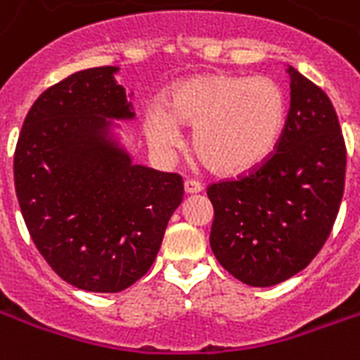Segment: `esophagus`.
Wrapping results in <instances>:
<instances>
[{
  "instance_id": "obj_1",
  "label": "esophagus",
  "mask_w": 360,
  "mask_h": 360,
  "mask_svg": "<svg viewBox=\"0 0 360 360\" xmlns=\"http://www.w3.org/2000/svg\"><path fill=\"white\" fill-rule=\"evenodd\" d=\"M202 191V185L195 179H187L185 181V193L187 195H196V193H200Z\"/></svg>"
}]
</instances>
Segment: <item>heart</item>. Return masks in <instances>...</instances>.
<instances>
[{
  "label": "heart",
  "mask_w": 360,
  "mask_h": 360,
  "mask_svg": "<svg viewBox=\"0 0 360 360\" xmlns=\"http://www.w3.org/2000/svg\"><path fill=\"white\" fill-rule=\"evenodd\" d=\"M287 119L283 89L270 77L204 73L175 82L164 105L142 117L150 146L172 154L183 144L181 127H195L193 146L212 169L250 172L270 156Z\"/></svg>",
  "instance_id": "heart-1"
}]
</instances>
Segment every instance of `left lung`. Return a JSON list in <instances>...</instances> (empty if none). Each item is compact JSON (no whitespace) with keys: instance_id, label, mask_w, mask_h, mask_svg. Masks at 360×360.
Returning <instances> with one entry per match:
<instances>
[{"instance_id":"8db88e82","label":"left lung","mask_w":360,"mask_h":360,"mask_svg":"<svg viewBox=\"0 0 360 360\" xmlns=\"http://www.w3.org/2000/svg\"><path fill=\"white\" fill-rule=\"evenodd\" d=\"M291 105L276 152L247 175L208 187L210 247L233 278L271 287L324 247L345 185V142L330 98L287 65Z\"/></svg>"}]
</instances>
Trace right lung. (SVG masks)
<instances>
[{"mask_svg": "<svg viewBox=\"0 0 360 360\" xmlns=\"http://www.w3.org/2000/svg\"><path fill=\"white\" fill-rule=\"evenodd\" d=\"M119 67L73 73L40 94L15 148L28 233L67 283L117 293L150 270L183 200L177 173L133 164L115 121H133Z\"/></svg>", "mask_w": 360, "mask_h": 360, "instance_id": "1", "label": "right lung"}]
</instances>
